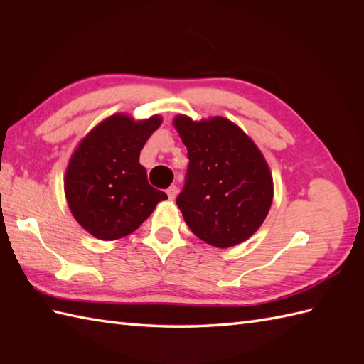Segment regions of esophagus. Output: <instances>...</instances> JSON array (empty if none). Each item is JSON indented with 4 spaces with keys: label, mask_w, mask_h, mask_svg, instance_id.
Here are the masks:
<instances>
[{
    "label": "esophagus",
    "mask_w": 364,
    "mask_h": 364,
    "mask_svg": "<svg viewBox=\"0 0 364 364\" xmlns=\"http://www.w3.org/2000/svg\"><path fill=\"white\" fill-rule=\"evenodd\" d=\"M178 193H179V188L176 185H171L170 188L167 190V194H168V199L170 200H174L176 199V196H178Z\"/></svg>",
    "instance_id": "obj_1"
}]
</instances>
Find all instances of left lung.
I'll return each instance as SVG.
<instances>
[{
    "label": "left lung",
    "instance_id": "left-lung-1",
    "mask_svg": "<svg viewBox=\"0 0 364 364\" xmlns=\"http://www.w3.org/2000/svg\"><path fill=\"white\" fill-rule=\"evenodd\" d=\"M173 126L188 150V171L178 203L194 235L226 249L243 243L266 220L273 200L267 161L243 130L223 117Z\"/></svg>",
    "mask_w": 364,
    "mask_h": 364
}]
</instances>
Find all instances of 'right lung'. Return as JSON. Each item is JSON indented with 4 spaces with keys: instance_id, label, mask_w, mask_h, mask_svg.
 <instances>
[{
    "instance_id": "add662e5",
    "label": "right lung",
    "mask_w": 364,
    "mask_h": 364,
    "mask_svg": "<svg viewBox=\"0 0 364 364\" xmlns=\"http://www.w3.org/2000/svg\"><path fill=\"white\" fill-rule=\"evenodd\" d=\"M162 117L134 119L114 114L87 134L63 178L73 217L92 237L112 241L136 230L167 194L149 183L139 153Z\"/></svg>"
}]
</instances>
